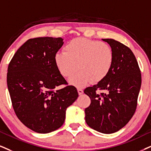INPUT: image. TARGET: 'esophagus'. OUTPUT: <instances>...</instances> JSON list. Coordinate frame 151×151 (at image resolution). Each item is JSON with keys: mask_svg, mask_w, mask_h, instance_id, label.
Wrapping results in <instances>:
<instances>
[{"mask_svg": "<svg viewBox=\"0 0 151 151\" xmlns=\"http://www.w3.org/2000/svg\"><path fill=\"white\" fill-rule=\"evenodd\" d=\"M78 92L79 95H82L83 94V90L81 88H78Z\"/></svg>", "mask_w": 151, "mask_h": 151, "instance_id": "34e87169", "label": "esophagus"}]
</instances>
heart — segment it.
<instances>
[{"label": "heart", "instance_id": "obj_1", "mask_svg": "<svg viewBox=\"0 0 151 151\" xmlns=\"http://www.w3.org/2000/svg\"><path fill=\"white\" fill-rule=\"evenodd\" d=\"M64 52L55 55L54 61L59 73L70 78L78 68L80 71L70 80L74 86L82 87L92 81L96 83L109 73L113 63V52L103 42L83 38H74L66 45Z\"/></svg>", "mask_w": 151, "mask_h": 151}]
</instances>
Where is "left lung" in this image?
Segmentation results:
<instances>
[{"label": "left lung", "mask_w": 151, "mask_h": 151, "mask_svg": "<svg viewBox=\"0 0 151 151\" xmlns=\"http://www.w3.org/2000/svg\"><path fill=\"white\" fill-rule=\"evenodd\" d=\"M102 40L113 50V66L103 81L84 90L91 99L90 105L85 109V121L99 132L112 134L124 127L135 113L141 75L137 59L129 47L114 39ZM97 90L106 92L99 95Z\"/></svg>", "instance_id": "obj_1"}]
</instances>
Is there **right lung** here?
Wrapping results in <instances>:
<instances>
[{
  "instance_id": "add662e5",
  "label": "right lung",
  "mask_w": 151,
  "mask_h": 151,
  "mask_svg": "<svg viewBox=\"0 0 151 151\" xmlns=\"http://www.w3.org/2000/svg\"><path fill=\"white\" fill-rule=\"evenodd\" d=\"M61 38L29 39L9 64L7 84L12 106L26 127L50 133L64 124L66 111L77 99V89L68 85L55 66L54 57L64 44Z\"/></svg>"
}]
</instances>
